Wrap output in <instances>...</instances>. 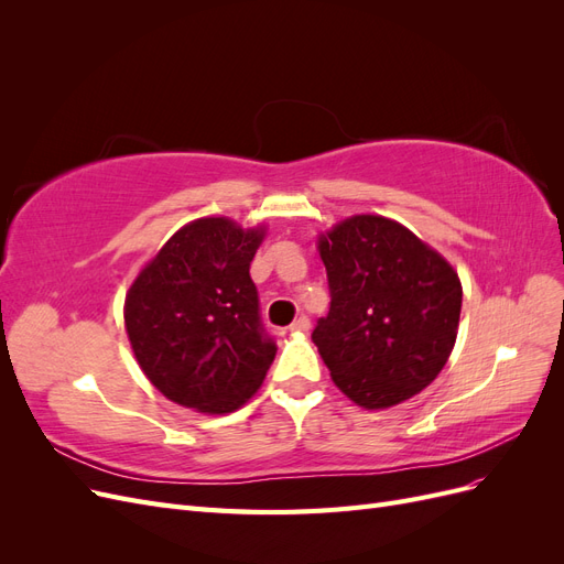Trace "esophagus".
I'll return each instance as SVG.
<instances>
[{"instance_id": "34e87169", "label": "esophagus", "mask_w": 564, "mask_h": 564, "mask_svg": "<svg viewBox=\"0 0 564 564\" xmlns=\"http://www.w3.org/2000/svg\"><path fill=\"white\" fill-rule=\"evenodd\" d=\"M289 329H292V332H308L311 329V319L305 317V315H301L292 324H289Z\"/></svg>"}]
</instances>
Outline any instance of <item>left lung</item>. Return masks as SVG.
<instances>
[{
	"label": "left lung",
	"mask_w": 564,
	"mask_h": 564,
	"mask_svg": "<svg viewBox=\"0 0 564 564\" xmlns=\"http://www.w3.org/2000/svg\"><path fill=\"white\" fill-rule=\"evenodd\" d=\"M319 256L332 303L313 340L338 390L386 409L431 386L458 329L454 268L412 230L369 214L322 235Z\"/></svg>",
	"instance_id": "obj_1"
}]
</instances>
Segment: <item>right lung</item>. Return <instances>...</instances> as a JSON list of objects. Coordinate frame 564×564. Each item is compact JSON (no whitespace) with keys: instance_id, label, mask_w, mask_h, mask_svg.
Listing matches in <instances>:
<instances>
[{"instance_id":"right-lung-1","label":"right lung","mask_w":564,"mask_h":564,"mask_svg":"<svg viewBox=\"0 0 564 564\" xmlns=\"http://www.w3.org/2000/svg\"><path fill=\"white\" fill-rule=\"evenodd\" d=\"M263 230L230 218L183 226L131 284L124 324L150 383L204 414L242 406L275 360L249 265Z\"/></svg>"}]
</instances>
